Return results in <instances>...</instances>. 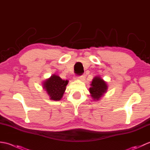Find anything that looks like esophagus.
<instances>
[{"mask_svg": "<svg viewBox=\"0 0 150 150\" xmlns=\"http://www.w3.org/2000/svg\"><path fill=\"white\" fill-rule=\"evenodd\" d=\"M74 79H79V80H83V79H84V77L83 75H76Z\"/></svg>", "mask_w": 150, "mask_h": 150, "instance_id": "esophagus-1", "label": "esophagus"}]
</instances>
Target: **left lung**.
<instances>
[{"mask_svg":"<svg viewBox=\"0 0 150 150\" xmlns=\"http://www.w3.org/2000/svg\"><path fill=\"white\" fill-rule=\"evenodd\" d=\"M91 86L90 92L91 94V97L95 100L99 99L102 95L106 93L108 89L106 82L99 77H96L93 79Z\"/></svg>","mask_w":150,"mask_h":150,"instance_id":"1","label":"left lung"}]
</instances>
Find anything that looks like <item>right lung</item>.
I'll return each instance as SVG.
<instances>
[{
  "label": "right lung",
  "instance_id": "obj_1",
  "mask_svg": "<svg viewBox=\"0 0 150 150\" xmlns=\"http://www.w3.org/2000/svg\"><path fill=\"white\" fill-rule=\"evenodd\" d=\"M68 81H64L56 75H53L44 82V88L50 97V99L59 100L63 96Z\"/></svg>",
  "mask_w": 150,
  "mask_h": 150
}]
</instances>
